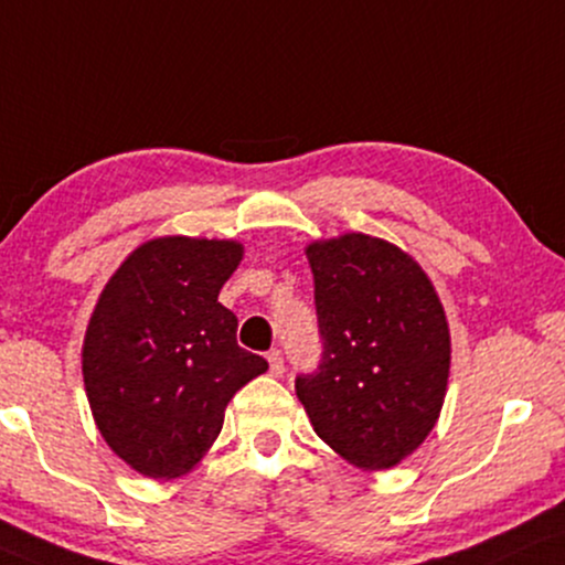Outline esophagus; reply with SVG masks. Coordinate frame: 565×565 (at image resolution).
<instances>
[{"label":"esophagus","mask_w":565,"mask_h":565,"mask_svg":"<svg viewBox=\"0 0 565 565\" xmlns=\"http://www.w3.org/2000/svg\"><path fill=\"white\" fill-rule=\"evenodd\" d=\"M267 361H269V372L275 374V377H280V374L285 372L282 353H280V351H269V353H267Z\"/></svg>","instance_id":"34e87169"}]
</instances>
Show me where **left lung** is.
<instances>
[{
    "mask_svg": "<svg viewBox=\"0 0 565 565\" xmlns=\"http://www.w3.org/2000/svg\"><path fill=\"white\" fill-rule=\"evenodd\" d=\"M322 332L317 374L296 380L311 427L348 463L393 469L435 429L450 330L435 285L395 243L366 233L311 241Z\"/></svg>",
    "mask_w": 565,
    "mask_h": 565,
    "instance_id": "left-lung-1",
    "label": "left lung"
}]
</instances>
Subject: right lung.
<instances>
[{
	"mask_svg": "<svg viewBox=\"0 0 565 565\" xmlns=\"http://www.w3.org/2000/svg\"><path fill=\"white\" fill-rule=\"evenodd\" d=\"M243 243L162 235L104 285L83 338L88 406L104 443L151 479L183 477L217 440L238 390L269 369L217 301Z\"/></svg>",
	"mask_w": 565,
	"mask_h": 565,
	"instance_id": "obj_1",
	"label": "right lung"
}]
</instances>
